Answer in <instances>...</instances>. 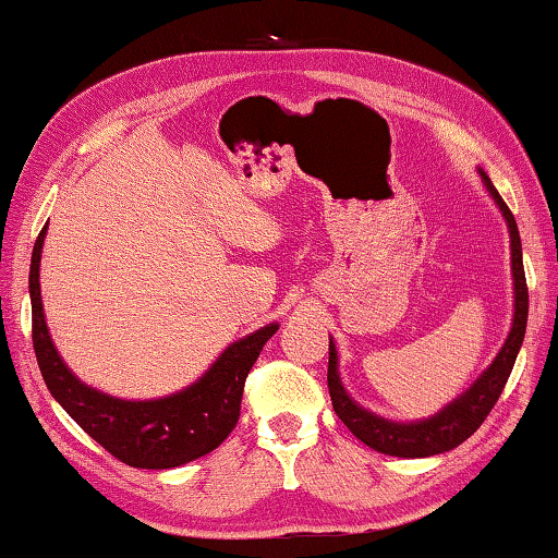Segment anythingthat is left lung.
<instances>
[{
    "label": "left lung",
    "instance_id": "left-lung-1",
    "mask_svg": "<svg viewBox=\"0 0 558 558\" xmlns=\"http://www.w3.org/2000/svg\"><path fill=\"white\" fill-rule=\"evenodd\" d=\"M477 174L483 177V186L487 194L493 196L495 206L507 221L509 231V251H512V286H514V315L512 327L505 339L502 349H499L493 364L472 381L465 391L456 396L450 403L442 405L438 413L428 415L421 421H391L384 415L374 413L364 405H359L349 391L344 389L342 376H339V354L335 347V339L329 337V366H327V386L329 396H332L335 413L342 418L344 426L354 433V436L369 446L376 452L396 458H428L440 456L458 448L465 442L472 433H475L487 413L493 411L499 393H502L505 384L512 374V366L517 362L519 349L524 342L526 332V315H529V292H526V278H524V263H522V241H519L517 221L512 211L507 209L502 196L497 194L495 184L489 177L477 167Z\"/></svg>",
    "mask_w": 558,
    "mask_h": 558
}]
</instances>
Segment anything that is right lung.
<instances>
[{
    "label": "right lung",
    "mask_w": 558,
    "mask_h": 558,
    "mask_svg": "<svg viewBox=\"0 0 558 558\" xmlns=\"http://www.w3.org/2000/svg\"><path fill=\"white\" fill-rule=\"evenodd\" d=\"M44 239L46 226L32 253V337L46 389L61 409L130 468L169 470L219 448L239 423L245 376L280 325L270 323L235 339L199 379L174 393L145 401L102 393L69 369L46 325L39 282Z\"/></svg>",
    "instance_id": "add662e5"
}]
</instances>
